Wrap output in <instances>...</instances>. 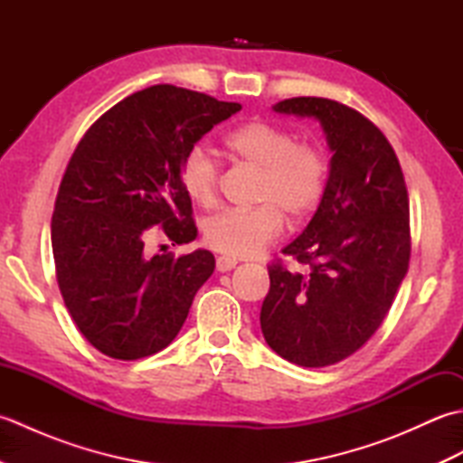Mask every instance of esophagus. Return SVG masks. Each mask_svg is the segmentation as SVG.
I'll return each mask as SVG.
<instances>
[{"label":"esophagus","mask_w":463,"mask_h":463,"mask_svg":"<svg viewBox=\"0 0 463 463\" xmlns=\"http://www.w3.org/2000/svg\"><path fill=\"white\" fill-rule=\"evenodd\" d=\"M234 267H237V259H232V257H219V259H216V270H219V272H229Z\"/></svg>","instance_id":"obj_1"}]
</instances>
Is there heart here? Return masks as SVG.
Segmentation results:
<instances>
[{
	"instance_id": "heart-1",
	"label": "heart",
	"mask_w": 463,
	"mask_h": 463,
	"mask_svg": "<svg viewBox=\"0 0 463 463\" xmlns=\"http://www.w3.org/2000/svg\"><path fill=\"white\" fill-rule=\"evenodd\" d=\"M224 146L241 165L260 173L249 211H224L204 224V241L232 259L257 257L280 239L284 214L304 222L317 213L326 193L328 165L312 143L269 121H250L224 137ZM181 181L191 199L211 209L219 199V166L201 146L184 155Z\"/></svg>"
}]
</instances>
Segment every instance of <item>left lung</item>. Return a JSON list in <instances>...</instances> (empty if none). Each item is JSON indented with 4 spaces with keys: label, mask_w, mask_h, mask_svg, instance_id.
I'll list each match as a JSON object with an SVG mask.
<instances>
[{
    "label": "left lung",
    "mask_w": 463,
    "mask_h": 463,
    "mask_svg": "<svg viewBox=\"0 0 463 463\" xmlns=\"http://www.w3.org/2000/svg\"><path fill=\"white\" fill-rule=\"evenodd\" d=\"M272 109L317 119L332 156L320 206L282 249L308 270L270 264L260 328L284 360L322 368L360 350L394 302L410 262L408 189L392 145L358 111L324 97Z\"/></svg>",
    "instance_id": "1"
}]
</instances>
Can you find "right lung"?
Instances as JSON below:
<instances>
[{
	"mask_svg": "<svg viewBox=\"0 0 463 463\" xmlns=\"http://www.w3.org/2000/svg\"><path fill=\"white\" fill-rule=\"evenodd\" d=\"M239 103L153 85L97 119L67 165L52 219L59 290L77 328L105 356L139 360L166 348L214 270L204 249L149 257V229L196 239L184 155Z\"/></svg>",
	"mask_w": 463,
	"mask_h": 463,
	"instance_id": "1",
	"label": "right lung"
}]
</instances>
